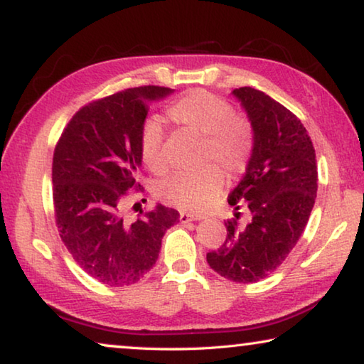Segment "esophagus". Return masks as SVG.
I'll return each mask as SVG.
<instances>
[{
  "label": "esophagus",
  "mask_w": 364,
  "mask_h": 364,
  "mask_svg": "<svg viewBox=\"0 0 364 364\" xmlns=\"http://www.w3.org/2000/svg\"><path fill=\"white\" fill-rule=\"evenodd\" d=\"M197 220H200L199 215L186 213V212H181L180 213V221H181V223H189V221H197Z\"/></svg>",
  "instance_id": "obj_1"
}]
</instances>
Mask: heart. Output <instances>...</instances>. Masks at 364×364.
I'll return each instance as SVG.
<instances>
[{
	"instance_id": "1",
	"label": "heart",
	"mask_w": 364,
	"mask_h": 364,
	"mask_svg": "<svg viewBox=\"0 0 364 364\" xmlns=\"http://www.w3.org/2000/svg\"><path fill=\"white\" fill-rule=\"evenodd\" d=\"M165 114L175 125L202 134L199 160L212 162L160 181L157 197L181 210L200 212L212 205L223 189L225 175L219 164L228 175H241L249 168L257 146L255 127L247 117L234 112L223 97L200 88L186 91L165 109ZM139 156L151 173L167 171L164 133L157 122L149 120L141 128Z\"/></svg>"
}]
</instances>
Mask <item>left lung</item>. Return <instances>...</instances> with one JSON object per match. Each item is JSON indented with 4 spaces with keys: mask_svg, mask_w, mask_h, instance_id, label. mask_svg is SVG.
I'll list each match as a JSON object with an SVG mask.
<instances>
[{
    "mask_svg": "<svg viewBox=\"0 0 364 364\" xmlns=\"http://www.w3.org/2000/svg\"><path fill=\"white\" fill-rule=\"evenodd\" d=\"M232 95L254 123L257 146L228 204L249 208L250 221L239 226V212L225 221V242L208 252L207 262L223 278L249 284L278 269L297 244L315 205L318 167L311 138L297 115L250 86Z\"/></svg>",
    "mask_w": 364,
    "mask_h": 364,
    "instance_id": "1",
    "label": "left lung"
}]
</instances>
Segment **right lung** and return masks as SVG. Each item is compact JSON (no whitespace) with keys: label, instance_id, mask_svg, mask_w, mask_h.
<instances>
[{"label":"right lung","instance_id":"add662e5","mask_svg":"<svg viewBox=\"0 0 364 364\" xmlns=\"http://www.w3.org/2000/svg\"><path fill=\"white\" fill-rule=\"evenodd\" d=\"M170 93L165 86L146 85L85 104L54 147L59 236L80 268L102 284L123 287L143 279L157 262L165 231L180 221L175 208L160 204L139 210L134 220L127 218L125 208L128 196L144 193L136 175L147 110Z\"/></svg>","mask_w":364,"mask_h":364}]
</instances>
